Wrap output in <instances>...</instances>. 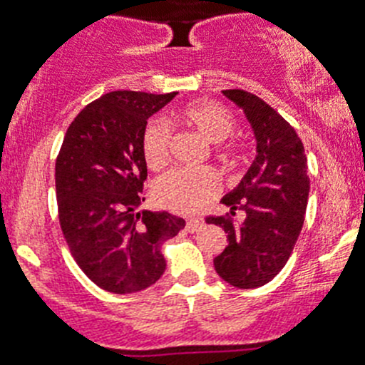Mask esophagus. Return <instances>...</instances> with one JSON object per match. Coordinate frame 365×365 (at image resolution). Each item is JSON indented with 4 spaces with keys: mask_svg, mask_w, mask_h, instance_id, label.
I'll return each instance as SVG.
<instances>
[{
    "mask_svg": "<svg viewBox=\"0 0 365 365\" xmlns=\"http://www.w3.org/2000/svg\"><path fill=\"white\" fill-rule=\"evenodd\" d=\"M202 227H203V221H200V220H189L185 223V230H187V232H190V234L198 232Z\"/></svg>",
    "mask_w": 365,
    "mask_h": 365,
    "instance_id": "obj_1",
    "label": "esophagus"
}]
</instances>
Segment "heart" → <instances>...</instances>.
I'll return each instance as SVG.
<instances>
[{
  "instance_id": "obj_1",
  "label": "heart",
  "mask_w": 365,
  "mask_h": 365,
  "mask_svg": "<svg viewBox=\"0 0 365 365\" xmlns=\"http://www.w3.org/2000/svg\"><path fill=\"white\" fill-rule=\"evenodd\" d=\"M180 120L194 131L212 142L221 144L236 131V118L225 106L217 102H192L180 110ZM169 140L171 129L163 118H153L142 131L140 149L145 165L151 171H160L169 162ZM232 149L220 148L223 158L230 156ZM220 192V178L209 167L200 169H173L160 176L153 185V196L160 207L173 212L194 214L216 198Z\"/></svg>"
}]
</instances>
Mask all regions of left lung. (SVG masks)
Segmentation results:
<instances>
[{
    "instance_id": "left-lung-1",
    "label": "left lung",
    "mask_w": 365,
    "mask_h": 365,
    "mask_svg": "<svg viewBox=\"0 0 365 365\" xmlns=\"http://www.w3.org/2000/svg\"><path fill=\"white\" fill-rule=\"evenodd\" d=\"M243 110L255 136V155L240 185L225 194L227 216H209L229 245L214 259L217 275L243 290L270 282L290 257L304 223L309 194L308 163L301 138L263 98L223 90ZM242 212L240 222L232 217Z\"/></svg>"
}]
</instances>
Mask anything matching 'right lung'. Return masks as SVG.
<instances>
[{
    "label": "right lung",
    "mask_w": 365,
    "mask_h": 365,
    "mask_svg": "<svg viewBox=\"0 0 365 365\" xmlns=\"http://www.w3.org/2000/svg\"><path fill=\"white\" fill-rule=\"evenodd\" d=\"M176 97L111 91L68 128L56 162L59 223L73 259L102 290L135 294L165 272L162 245L185 227L173 214L136 212L148 165L140 140L148 118Z\"/></svg>",
    "instance_id": "obj_1"
}]
</instances>
